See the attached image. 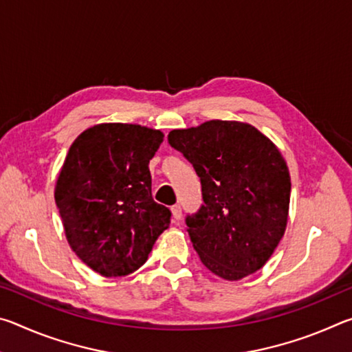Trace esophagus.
Masks as SVG:
<instances>
[{
    "label": "esophagus",
    "mask_w": 352,
    "mask_h": 352,
    "mask_svg": "<svg viewBox=\"0 0 352 352\" xmlns=\"http://www.w3.org/2000/svg\"><path fill=\"white\" fill-rule=\"evenodd\" d=\"M170 210H172V216H174L175 220L182 219V206L180 205H174Z\"/></svg>",
    "instance_id": "esophagus-1"
}]
</instances>
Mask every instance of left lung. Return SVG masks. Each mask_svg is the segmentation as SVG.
<instances>
[{
    "mask_svg": "<svg viewBox=\"0 0 352 352\" xmlns=\"http://www.w3.org/2000/svg\"><path fill=\"white\" fill-rule=\"evenodd\" d=\"M168 141L200 178L204 205L186 216L200 261L228 281L259 270L287 225L290 175L281 152L250 124L219 119L172 130Z\"/></svg>",
    "mask_w": 352,
    "mask_h": 352,
    "instance_id": "8db88e82",
    "label": "left lung"
}]
</instances>
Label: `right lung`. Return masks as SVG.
<instances>
[{
	"instance_id": "right-lung-1",
	"label": "right lung",
	"mask_w": 352,
	"mask_h": 352,
	"mask_svg": "<svg viewBox=\"0 0 352 352\" xmlns=\"http://www.w3.org/2000/svg\"><path fill=\"white\" fill-rule=\"evenodd\" d=\"M162 142L160 130L113 122L87 129L69 147L56 204L73 252L99 275L138 270L170 223L148 170Z\"/></svg>"
}]
</instances>
